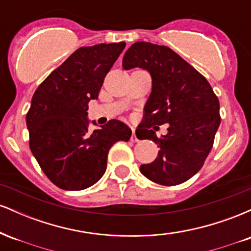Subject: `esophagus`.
Returning a JSON list of instances; mask_svg holds the SVG:
<instances>
[{"label": "esophagus", "mask_w": 251, "mask_h": 251, "mask_svg": "<svg viewBox=\"0 0 251 251\" xmlns=\"http://www.w3.org/2000/svg\"><path fill=\"white\" fill-rule=\"evenodd\" d=\"M131 140H132V142H134V143L138 142V138H137V135H135V128H134V127H132V137H131Z\"/></svg>", "instance_id": "1"}]
</instances>
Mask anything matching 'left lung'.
<instances>
[{
	"label": "left lung",
	"instance_id": "1",
	"mask_svg": "<svg viewBox=\"0 0 251 251\" xmlns=\"http://www.w3.org/2000/svg\"><path fill=\"white\" fill-rule=\"evenodd\" d=\"M123 67L143 68L152 77L135 134L154 142L159 151L153 163L140 165V172L160 185L184 183L201 169L214 145L221 124L218 98L208 80L166 46L135 42L126 50ZM163 123L169 124L168 133L158 138L151 127Z\"/></svg>",
	"mask_w": 251,
	"mask_h": 251
}]
</instances>
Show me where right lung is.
Segmentation results:
<instances>
[{"instance_id":"1","label":"right lung","mask_w":251,"mask_h":251,"mask_svg":"<svg viewBox=\"0 0 251 251\" xmlns=\"http://www.w3.org/2000/svg\"><path fill=\"white\" fill-rule=\"evenodd\" d=\"M125 45L79 48L46 77L31 98L25 117L30 151L60 189L75 191L96 184L107 168L109 149L131 138V128L117 119L89 132L87 118L88 102L98 99L106 74Z\"/></svg>"}]
</instances>
